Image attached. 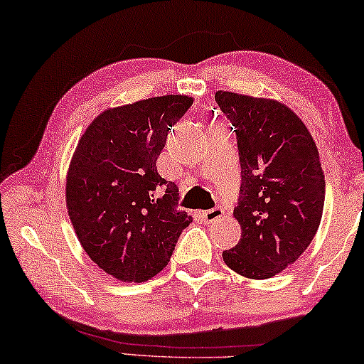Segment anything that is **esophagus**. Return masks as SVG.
I'll return each mask as SVG.
<instances>
[{
	"instance_id": "obj_1",
	"label": "esophagus",
	"mask_w": 364,
	"mask_h": 364,
	"mask_svg": "<svg viewBox=\"0 0 364 364\" xmlns=\"http://www.w3.org/2000/svg\"><path fill=\"white\" fill-rule=\"evenodd\" d=\"M201 216L206 223H214V221H219L224 216V208L223 206H214L213 210H208L201 213Z\"/></svg>"
}]
</instances>
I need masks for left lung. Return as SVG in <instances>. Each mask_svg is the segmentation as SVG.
<instances>
[{
  "label": "left lung",
  "mask_w": 364,
  "mask_h": 364,
  "mask_svg": "<svg viewBox=\"0 0 364 364\" xmlns=\"http://www.w3.org/2000/svg\"><path fill=\"white\" fill-rule=\"evenodd\" d=\"M234 126L242 182L234 216L242 238L223 253L230 269L267 279L294 264L316 235L326 181L318 148L301 119L282 103L219 90Z\"/></svg>",
  "instance_id": "left-lung-1"
}]
</instances>
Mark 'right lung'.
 Instances as JSON below:
<instances>
[{"mask_svg":"<svg viewBox=\"0 0 364 364\" xmlns=\"http://www.w3.org/2000/svg\"><path fill=\"white\" fill-rule=\"evenodd\" d=\"M166 95L108 109L82 135L70 161L65 201L80 245L109 276L145 282L169 263L192 216L156 161L172 127L192 106Z\"/></svg>","mask_w":364,"mask_h":364,"instance_id":"right-lung-1","label":"right lung"}]
</instances>
